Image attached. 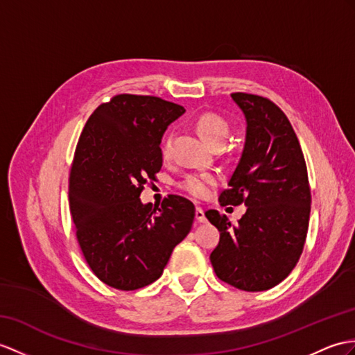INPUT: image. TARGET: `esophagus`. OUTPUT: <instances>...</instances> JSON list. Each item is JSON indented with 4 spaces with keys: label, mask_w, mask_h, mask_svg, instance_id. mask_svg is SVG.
Listing matches in <instances>:
<instances>
[{
    "label": "esophagus",
    "mask_w": 355,
    "mask_h": 355,
    "mask_svg": "<svg viewBox=\"0 0 355 355\" xmlns=\"http://www.w3.org/2000/svg\"><path fill=\"white\" fill-rule=\"evenodd\" d=\"M196 220H197L198 223H205V221H206L205 211L202 209L200 206H197V207H196Z\"/></svg>",
    "instance_id": "34e87169"
}]
</instances>
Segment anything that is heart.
Here are the masks:
<instances>
[{"instance_id":"heart-1","label":"heart","mask_w":355,"mask_h":355,"mask_svg":"<svg viewBox=\"0 0 355 355\" xmlns=\"http://www.w3.org/2000/svg\"><path fill=\"white\" fill-rule=\"evenodd\" d=\"M196 131L212 148L221 146L229 135V125L217 112L206 111L196 119ZM161 150L164 157H167L170 150V137H166L162 141ZM218 184V176L212 173H198V175H189L184 179L182 188L187 193L194 197H206L209 194L211 188Z\"/></svg>"}]
</instances>
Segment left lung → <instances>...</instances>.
Listing matches in <instances>:
<instances>
[{
	"label": "left lung",
	"instance_id": "8db88e82",
	"mask_svg": "<svg viewBox=\"0 0 355 355\" xmlns=\"http://www.w3.org/2000/svg\"><path fill=\"white\" fill-rule=\"evenodd\" d=\"M247 122L245 143L221 206L245 205L236 226L218 211L206 218L220 232L211 253L217 277L247 292L268 291L288 277L304 248L310 196L307 167L286 114L270 99L232 93Z\"/></svg>",
	"mask_w": 355,
	"mask_h": 355
}]
</instances>
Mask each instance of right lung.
Returning <instances> with one entry per match:
<instances>
[{"mask_svg":"<svg viewBox=\"0 0 355 355\" xmlns=\"http://www.w3.org/2000/svg\"><path fill=\"white\" fill-rule=\"evenodd\" d=\"M185 108L157 96L117 94L89 117L69 176L76 239L96 277L135 291L161 277L191 230L196 207L170 194L161 207L140 194L162 167L161 138Z\"/></svg>","mask_w":355,"mask_h":355,"instance_id":"right-lung-1","label":"right lung"}]
</instances>
